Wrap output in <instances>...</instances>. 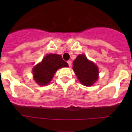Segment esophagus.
Wrapping results in <instances>:
<instances>
[{
	"label": "esophagus",
	"mask_w": 132,
	"mask_h": 132,
	"mask_svg": "<svg viewBox=\"0 0 132 132\" xmlns=\"http://www.w3.org/2000/svg\"><path fill=\"white\" fill-rule=\"evenodd\" d=\"M67 63H68V66H71V64H72V62H71L70 60H68V61H67Z\"/></svg>",
	"instance_id": "esophagus-1"
}]
</instances>
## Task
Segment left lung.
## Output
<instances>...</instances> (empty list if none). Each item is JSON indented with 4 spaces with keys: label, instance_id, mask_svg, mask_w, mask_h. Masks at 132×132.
<instances>
[{
    "label": "left lung",
    "instance_id": "8db88e82",
    "mask_svg": "<svg viewBox=\"0 0 132 132\" xmlns=\"http://www.w3.org/2000/svg\"><path fill=\"white\" fill-rule=\"evenodd\" d=\"M72 64L77 77L83 85L90 86L98 79V67L84 55L77 56Z\"/></svg>",
    "mask_w": 132,
    "mask_h": 132
}]
</instances>
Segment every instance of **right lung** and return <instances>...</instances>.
Masks as SVG:
<instances>
[{
	"label": "right lung",
	"instance_id": "obj_1",
	"mask_svg": "<svg viewBox=\"0 0 132 132\" xmlns=\"http://www.w3.org/2000/svg\"><path fill=\"white\" fill-rule=\"evenodd\" d=\"M68 66V64L60 55H46L42 62L36 65L33 69L34 80L40 86H46L51 81L57 69Z\"/></svg>",
	"mask_w": 132,
	"mask_h": 132
}]
</instances>
